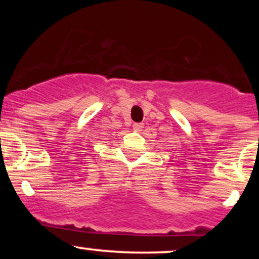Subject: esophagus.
<instances>
[{
	"label": "esophagus",
	"mask_w": 259,
	"mask_h": 259,
	"mask_svg": "<svg viewBox=\"0 0 259 259\" xmlns=\"http://www.w3.org/2000/svg\"><path fill=\"white\" fill-rule=\"evenodd\" d=\"M133 127H134V129H135V130H138V132H140V130H141L142 127H144V123H135V124H134V125H133Z\"/></svg>",
	"instance_id": "esophagus-1"
}]
</instances>
